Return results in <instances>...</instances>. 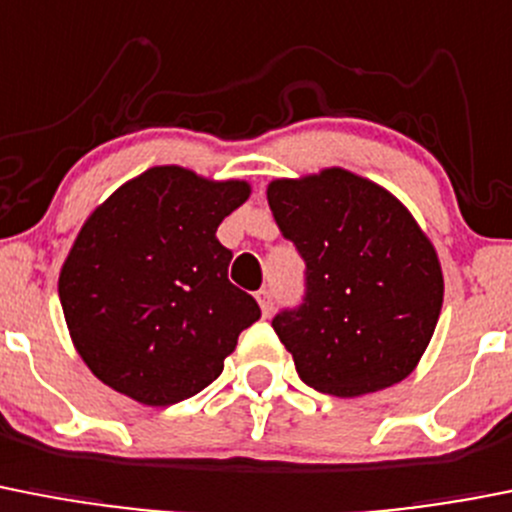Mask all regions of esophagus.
<instances>
[{
	"label": "esophagus",
	"mask_w": 512,
	"mask_h": 512,
	"mask_svg": "<svg viewBox=\"0 0 512 512\" xmlns=\"http://www.w3.org/2000/svg\"><path fill=\"white\" fill-rule=\"evenodd\" d=\"M256 299H259L264 317H269L271 309H274V294H271V289H259V292H256Z\"/></svg>",
	"instance_id": "esophagus-1"
}]
</instances>
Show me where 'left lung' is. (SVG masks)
I'll list each match as a JSON object with an SVG mask.
<instances>
[{"mask_svg":"<svg viewBox=\"0 0 512 512\" xmlns=\"http://www.w3.org/2000/svg\"><path fill=\"white\" fill-rule=\"evenodd\" d=\"M304 259V297L271 327L314 391L360 396L403 381L429 345L444 279L429 238L391 192L332 167L266 190Z\"/></svg>","mask_w":512,"mask_h":512,"instance_id":"obj_1","label":"left lung"}]
</instances>
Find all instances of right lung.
<instances>
[{
  "label": "right lung",
  "instance_id": "obj_1",
  "mask_svg": "<svg viewBox=\"0 0 512 512\" xmlns=\"http://www.w3.org/2000/svg\"><path fill=\"white\" fill-rule=\"evenodd\" d=\"M248 185L152 167L121 185L81 228L58 292L75 350L98 381L147 406H172L223 373L261 317L228 279L218 225Z\"/></svg>",
  "mask_w": 512,
  "mask_h": 512
}]
</instances>
